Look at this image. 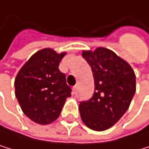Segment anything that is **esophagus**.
I'll return each instance as SVG.
<instances>
[{
  "instance_id": "esophagus-1",
  "label": "esophagus",
  "mask_w": 149,
  "mask_h": 149,
  "mask_svg": "<svg viewBox=\"0 0 149 149\" xmlns=\"http://www.w3.org/2000/svg\"><path fill=\"white\" fill-rule=\"evenodd\" d=\"M73 92L75 93V94L78 93V86H74L73 87Z\"/></svg>"
}]
</instances>
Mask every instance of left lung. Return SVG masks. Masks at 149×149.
Returning <instances> with one entry per match:
<instances>
[{"label":"left lung","instance_id":"left-lung-1","mask_svg":"<svg viewBox=\"0 0 149 149\" xmlns=\"http://www.w3.org/2000/svg\"><path fill=\"white\" fill-rule=\"evenodd\" d=\"M82 57L91 67L95 91L91 100L80 102V118L91 130L103 131L114 126L130 108L136 75L130 64L109 49L83 50Z\"/></svg>","mask_w":149,"mask_h":149}]
</instances>
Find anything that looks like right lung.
Returning a JSON list of instances; mask_svg holds the SVG:
<instances>
[{
	"label": "right lung",
	"mask_w": 149,
	"mask_h": 149,
	"mask_svg": "<svg viewBox=\"0 0 149 149\" xmlns=\"http://www.w3.org/2000/svg\"><path fill=\"white\" fill-rule=\"evenodd\" d=\"M66 52L45 48L34 53L15 78V96L24 114L33 122L48 125L60 116L71 89L58 65Z\"/></svg>",
	"instance_id": "1"
}]
</instances>
